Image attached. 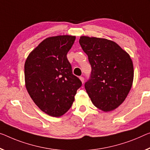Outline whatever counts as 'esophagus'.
<instances>
[{"label":"esophagus","mask_w":150,"mask_h":150,"mask_svg":"<svg viewBox=\"0 0 150 150\" xmlns=\"http://www.w3.org/2000/svg\"><path fill=\"white\" fill-rule=\"evenodd\" d=\"M79 78H80V80H81V82H82V83H84V77H82V76H80V77H79Z\"/></svg>","instance_id":"esophagus-1"}]
</instances>
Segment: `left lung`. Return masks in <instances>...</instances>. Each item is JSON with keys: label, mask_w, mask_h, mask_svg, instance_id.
Masks as SVG:
<instances>
[{"label": "left lung", "mask_w": 150, "mask_h": 150, "mask_svg": "<svg viewBox=\"0 0 150 150\" xmlns=\"http://www.w3.org/2000/svg\"><path fill=\"white\" fill-rule=\"evenodd\" d=\"M79 43L92 68L90 79L84 84L92 103L103 111L115 109L132 86L134 71L129 55L107 39L82 36Z\"/></svg>", "instance_id": "8db88e82"}]
</instances>
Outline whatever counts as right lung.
Wrapping results in <instances>:
<instances>
[{
    "mask_svg": "<svg viewBox=\"0 0 150 150\" xmlns=\"http://www.w3.org/2000/svg\"><path fill=\"white\" fill-rule=\"evenodd\" d=\"M75 36L46 38L30 53L25 64V86L40 109L59 117L70 109L82 82L72 74L67 54Z\"/></svg>",
    "mask_w": 150,
    "mask_h": 150,
    "instance_id": "add662e5",
    "label": "right lung"
}]
</instances>
